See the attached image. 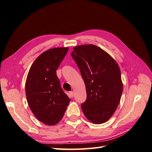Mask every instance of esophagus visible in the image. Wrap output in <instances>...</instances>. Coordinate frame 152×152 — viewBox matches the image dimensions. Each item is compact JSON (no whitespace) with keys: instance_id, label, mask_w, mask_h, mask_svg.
Returning <instances> with one entry per match:
<instances>
[{"instance_id":"1","label":"esophagus","mask_w":152,"mask_h":152,"mask_svg":"<svg viewBox=\"0 0 152 152\" xmlns=\"http://www.w3.org/2000/svg\"><path fill=\"white\" fill-rule=\"evenodd\" d=\"M69 96H70V98H73L74 97V92H70V93H69Z\"/></svg>"}]
</instances>
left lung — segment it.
Returning <instances> with one entry per match:
<instances>
[{
	"mask_svg": "<svg viewBox=\"0 0 152 152\" xmlns=\"http://www.w3.org/2000/svg\"><path fill=\"white\" fill-rule=\"evenodd\" d=\"M73 49L71 56L80 71L87 94L82 111L94 124L106 122L114 114L122 94L120 68L110 55L95 45Z\"/></svg>",
	"mask_w": 152,
	"mask_h": 152,
	"instance_id": "obj_1",
	"label": "left lung"
}]
</instances>
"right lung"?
Instances as JSON below:
<instances>
[{
	"label": "right lung",
	"mask_w": 152,
	"mask_h": 152,
	"mask_svg": "<svg viewBox=\"0 0 152 152\" xmlns=\"http://www.w3.org/2000/svg\"><path fill=\"white\" fill-rule=\"evenodd\" d=\"M68 48H55L38 56L30 67L26 81L28 106L37 119L48 126L63 118L70 99L62 90L56 71Z\"/></svg>",
	"instance_id": "right-lung-1"
}]
</instances>
